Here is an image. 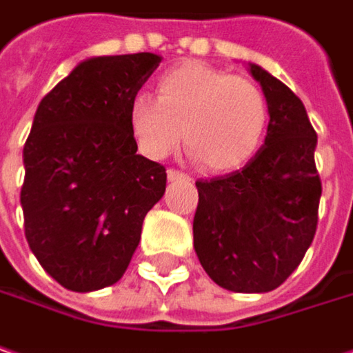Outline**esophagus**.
I'll return each mask as SVG.
<instances>
[{
    "label": "esophagus",
    "instance_id": "34e87169",
    "mask_svg": "<svg viewBox=\"0 0 353 353\" xmlns=\"http://www.w3.org/2000/svg\"><path fill=\"white\" fill-rule=\"evenodd\" d=\"M168 179H170V181H181V179L188 181L190 176H185L183 172H177V170H168Z\"/></svg>",
    "mask_w": 353,
    "mask_h": 353
}]
</instances>
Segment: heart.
Here are the masks:
<instances>
[{"instance_id":"obj_1","label":"heart","mask_w":353,"mask_h":353,"mask_svg":"<svg viewBox=\"0 0 353 353\" xmlns=\"http://www.w3.org/2000/svg\"><path fill=\"white\" fill-rule=\"evenodd\" d=\"M270 123L268 97L256 81L188 61L165 72L156 97L135 95L130 128L141 154L161 159L181 132L190 157L208 172H230L259 150Z\"/></svg>"}]
</instances>
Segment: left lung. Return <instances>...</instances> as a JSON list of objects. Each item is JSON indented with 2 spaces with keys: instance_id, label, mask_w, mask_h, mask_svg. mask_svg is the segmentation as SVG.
<instances>
[{
  "instance_id": "1",
  "label": "left lung",
  "mask_w": 353,
  "mask_h": 353,
  "mask_svg": "<svg viewBox=\"0 0 353 353\" xmlns=\"http://www.w3.org/2000/svg\"><path fill=\"white\" fill-rule=\"evenodd\" d=\"M248 70L268 97L265 139L241 170L196 181L194 250L219 288L265 294L290 278L316 234L318 135L285 83L258 63Z\"/></svg>"
}]
</instances>
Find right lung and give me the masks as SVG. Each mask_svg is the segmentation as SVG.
Segmentation results:
<instances>
[{"mask_svg":"<svg viewBox=\"0 0 353 353\" xmlns=\"http://www.w3.org/2000/svg\"><path fill=\"white\" fill-rule=\"evenodd\" d=\"M161 55L79 61L33 117L23 145L26 238L41 268L72 292L114 285L165 192V168L137 154L130 105Z\"/></svg>","mask_w":353,"mask_h":353,"instance_id":"obj_1","label":"right lung"}]
</instances>
